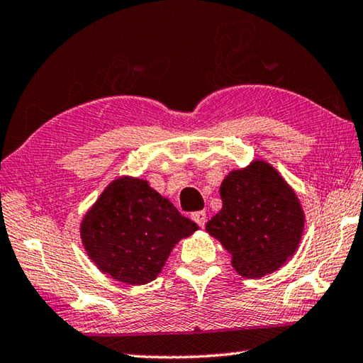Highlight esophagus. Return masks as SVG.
Instances as JSON below:
<instances>
[{
  "mask_svg": "<svg viewBox=\"0 0 363 363\" xmlns=\"http://www.w3.org/2000/svg\"><path fill=\"white\" fill-rule=\"evenodd\" d=\"M192 220L197 223L200 228H203L205 223H206V213L205 211H195V213H192Z\"/></svg>",
  "mask_w": 363,
  "mask_h": 363,
  "instance_id": "34e87169",
  "label": "esophagus"
}]
</instances>
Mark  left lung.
<instances>
[{"label":"left lung","mask_w":363,"mask_h":363,"mask_svg":"<svg viewBox=\"0 0 363 363\" xmlns=\"http://www.w3.org/2000/svg\"><path fill=\"white\" fill-rule=\"evenodd\" d=\"M220 195L221 210L205 229L231 254L238 274L258 279L289 262L301 244L306 215L278 169L254 160L224 177Z\"/></svg>","instance_id":"left-lung-1"}]
</instances>
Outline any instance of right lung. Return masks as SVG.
I'll list each match as a JSON object with an SVG mask.
<instances>
[{"label":"right lung","mask_w":363,"mask_h":363,"mask_svg":"<svg viewBox=\"0 0 363 363\" xmlns=\"http://www.w3.org/2000/svg\"><path fill=\"white\" fill-rule=\"evenodd\" d=\"M145 179L111 181L80 221V240L95 267L130 286L153 281L174 245L197 231Z\"/></svg>","instance_id":"add662e5"}]
</instances>
